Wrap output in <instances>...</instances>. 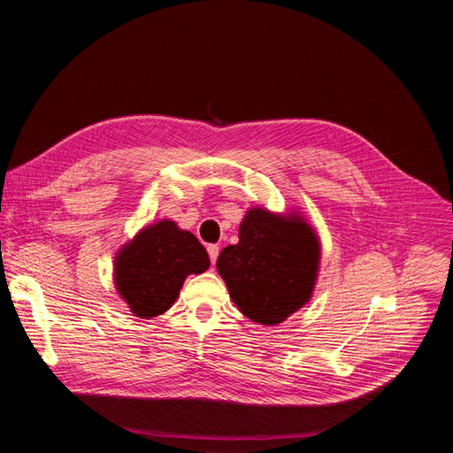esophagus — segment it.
Returning a JSON list of instances; mask_svg holds the SVG:
<instances>
[{
	"label": "esophagus",
	"mask_w": 453,
	"mask_h": 453,
	"mask_svg": "<svg viewBox=\"0 0 453 453\" xmlns=\"http://www.w3.org/2000/svg\"><path fill=\"white\" fill-rule=\"evenodd\" d=\"M208 255H210L211 265H215V263H217V257H219V245L210 243V245H208Z\"/></svg>",
	"instance_id": "obj_1"
}]
</instances>
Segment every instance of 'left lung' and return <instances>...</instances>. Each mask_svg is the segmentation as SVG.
I'll list each match as a JSON object with an SVG mask.
<instances>
[{
	"instance_id": "8db88e82",
	"label": "left lung",
	"mask_w": 453,
	"mask_h": 453,
	"mask_svg": "<svg viewBox=\"0 0 453 453\" xmlns=\"http://www.w3.org/2000/svg\"><path fill=\"white\" fill-rule=\"evenodd\" d=\"M238 234L240 242L219 255L217 272L245 318L278 325L310 303L321 243L303 215L251 208Z\"/></svg>"
}]
</instances>
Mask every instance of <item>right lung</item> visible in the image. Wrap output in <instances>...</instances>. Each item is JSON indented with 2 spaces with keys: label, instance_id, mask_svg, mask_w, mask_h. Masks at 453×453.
<instances>
[{
  "label": "right lung",
  "instance_id": "1",
  "mask_svg": "<svg viewBox=\"0 0 453 453\" xmlns=\"http://www.w3.org/2000/svg\"><path fill=\"white\" fill-rule=\"evenodd\" d=\"M210 268L203 245L170 219L142 228L115 257L117 293L135 318L153 319L172 308L190 273Z\"/></svg>",
  "mask_w": 453,
  "mask_h": 453
}]
</instances>
